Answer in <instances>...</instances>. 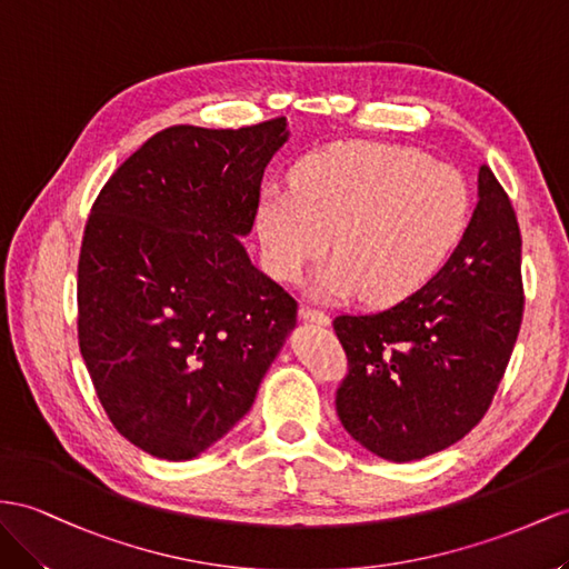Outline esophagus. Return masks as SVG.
Wrapping results in <instances>:
<instances>
[{
    "label": "esophagus",
    "mask_w": 569,
    "mask_h": 569,
    "mask_svg": "<svg viewBox=\"0 0 569 569\" xmlns=\"http://www.w3.org/2000/svg\"><path fill=\"white\" fill-rule=\"evenodd\" d=\"M300 317L305 319V322H312V325H322V327H327V325H329V317H327L322 310L300 308Z\"/></svg>",
    "instance_id": "34e87169"
}]
</instances>
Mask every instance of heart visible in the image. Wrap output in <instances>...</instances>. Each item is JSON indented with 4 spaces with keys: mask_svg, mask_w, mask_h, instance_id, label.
<instances>
[{
    "mask_svg": "<svg viewBox=\"0 0 569 569\" xmlns=\"http://www.w3.org/2000/svg\"><path fill=\"white\" fill-rule=\"evenodd\" d=\"M469 223L461 174L426 153L389 143H339L308 156L293 187L271 189L257 228L276 279L337 257L317 276V298L391 305L418 293L440 271Z\"/></svg>",
    "mask_w": 569,
    "mask_h": 569,
    "instance_id": "1",
    "label": "heart"
}]
</instances>
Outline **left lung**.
<instances>
[{"instance_id":"8db88e82","label":"left lung","mask_w":569,"mask_h":569,"mask_svg":"<svg viewBox=\"0 0 569 569\" xmlns=\"http://www.w3.org/2000/svg\"><path fill=\"white\" fill-rule=\"evenodd\" d=\"M523 315L521 232L502 184L478 170L469 226L432 279L372 315H339L348 358L337 413L389 461L447 449L480 423L515 351Z\"/></svg>"}]
</instances>
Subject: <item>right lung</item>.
Returning <instances> with one entry per match:
<instances>
[{
    "instance_id": "1",
    "label": "right lung",
    "mask_w": 569,
    "mask_h": 569,
    "mask_svg": "<svg viewBox=\"0 0 569 569\" xmlns=\"http://www.w3.org/2000/svg\"><path fill=\"white\" fill-rule=\"evenodd\" d=\"M286 118L174 124L100 189L79 254V348L122 437L182 461L252 409L298 302L238 238L254 226Z\"/></svg>"
}]
</instances>
